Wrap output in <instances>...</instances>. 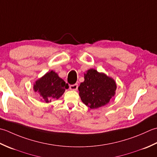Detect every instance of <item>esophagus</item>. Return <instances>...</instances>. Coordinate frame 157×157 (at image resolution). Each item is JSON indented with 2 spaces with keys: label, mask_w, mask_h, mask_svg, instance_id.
I'll return each mask as SVG.
<instances>
[{
  "label": "esophagus",
  "mask_w": 157,
  "mask_h": 157,
  "mask_svg": "<svg viewBox=\"0 0 157 157\" xmlns=\"http://www.w3.org/2000/svg\"><path fill=\"white\" fill-rule=\"evenodd\" d=\"M78 89V84H75V85H72L70 86V89L72 91H76Z\"/></svg>",
  "instance_id": "esophagus-1"
}]
</instances>
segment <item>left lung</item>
I'll return each mask as SVG.
<instances>
[{"label": "left lung", "mask_w": 157, "mask_h": 157, "mask_svg": "<svg viewBox=\"0 0 157 157\" xmlns=\"http://www.w3.org/2000/svg\"><path fill=\"white\" fill-rule=\"evenodd\" d=\"M84 78L78 87L79 95L83 103L91 109L106 105L116 94V82L103 72L91 68L85 73Z\"/></svg>", "instance_id": "left-lung-1"}]
</instances>
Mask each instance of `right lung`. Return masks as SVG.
<instances>
[{"mask_svg":"<svg viewBox=\"0 0 157 157\" xmlns=\"http://www.w3.org/2000/svg\"><path fill=\"white\" fill-rule=\"evenodd\" d=\"M68 87V85L59 77L57 73L52 70L35 81L33 90L39 94L41 101L49 103L59 99Z\"/></svg>","mask_w":157,"mask_h":157,"instance_id":"1","label":"right lung"}]
</instances>
